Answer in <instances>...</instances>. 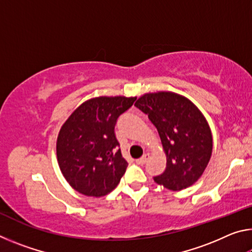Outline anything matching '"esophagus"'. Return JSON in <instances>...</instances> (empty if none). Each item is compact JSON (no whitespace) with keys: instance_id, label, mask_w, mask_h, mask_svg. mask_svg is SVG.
I'll return each instance as SVG.
<instances>
[{"instance_id":"1","label":"esophagus","mask_w":252,"mask_h":252,"mask_svg":"<svg viewBox=\"0 0 252 252\" xmlns=\"http://www.w3.org/2000/svg\"><path fill=\"white\" fill-rule=\"evenodd\" d=\"M148 159H149V155H144L142 158H140V159L136 160V163L140 165H143L148 161Z\"/></svg>"}]
</instances>
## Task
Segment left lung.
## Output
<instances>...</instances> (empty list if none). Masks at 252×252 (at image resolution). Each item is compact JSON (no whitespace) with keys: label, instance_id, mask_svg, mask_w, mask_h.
Returning <instances> with one entry per match:
<instances>
[{"label":"left lung","instance_id":"left-lung-1","mask_svg":"<svg viewBox=\"0 0 252 252\" xmlns=\"http://www.w3.org/2000/svg\"><path fill=\"white\" fill-rule=\"evenodd\" d=\"M159 132L167 167L153 177L158 185L180 191L202 176L212 153V134L203 114L187 97L173 92L147 93L134 104Z\"/></svg>","mask_w":252,"mask_h":252}]
</instances>
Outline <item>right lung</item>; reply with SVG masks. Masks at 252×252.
Instances as JSON below:
<instances>
[{
  "label": "right lung",
  "mask_w": 252,
  "mask_h": 252,
  "mask_svg": "<svg viewBox=\"0 0 252 252\" xmlns=\"http://www.w3.org/2000/svg\"><path fill=\"white\" fill-rule=\"evenodd\" d=\"M136 97L100 96L85 101L62 126L57 141L60 169L78 192L102 197L116 189L127 162L114 126Z\"/></svg>",
  "instance_id": "right-lung-1"
}]
</instances>
